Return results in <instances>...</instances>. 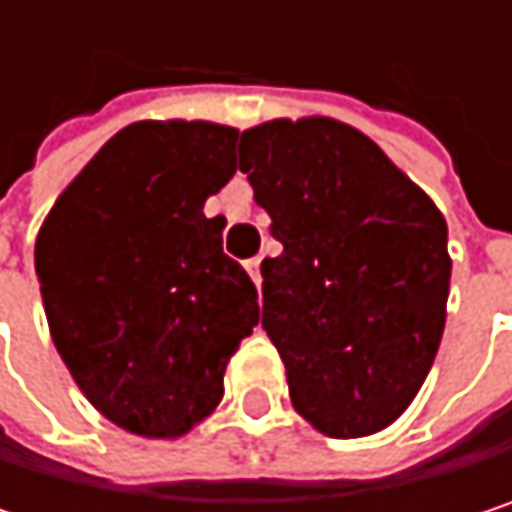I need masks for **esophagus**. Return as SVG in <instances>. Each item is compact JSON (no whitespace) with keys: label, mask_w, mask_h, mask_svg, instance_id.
Segmentation results:
<instances>
[{"label":"esophagus","mask_w":512,"mask_h":512,"mask_svg":"<svg viewBox=\"0 0 512 512\" xmlns=\"http://www.w3.org/2000/svg\"><path fill=\"white\" fill-rule=\"evenodd\" d=\"M246 269H249V275H252V281H255L257 287H260V257H252V260H246Z\"/></svg>","instance_id":"obj_1"}]
</instances>
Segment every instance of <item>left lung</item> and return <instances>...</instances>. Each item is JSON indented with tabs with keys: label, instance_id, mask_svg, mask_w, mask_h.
<instances>
[{
	"label": "left lung",
	"instance_id": "obj_1",
	"mask_svg": "<svg viewBox=\"0 0 512 512\" xmlns=\"http://www.w3.org/2000/svg\"><path fill=\"white\" fill-rule=\"evenodd\" d=\"M240 171L284 246L260 263L263 329L293 409L323 436L394 424L448 317V225L361 130L311 115L243 130Z\"/></svg>",
	"mask_w": 512,
	"mask_h": 512
}]
</instances>
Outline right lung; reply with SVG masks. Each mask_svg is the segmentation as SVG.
I'll return each instance as SVG.
<instances>
[{
  "instance_id": "obj_1",
  "label": "right lung",
  "mask_w": 512,
  "mask_h": 512,
  "mask_svg": "<svg viewBox=\"0 0 512 512\" xmlns=\"http://www.w3.org/2000/svg\"><path fill=\"white\" fill-rule=\"evenodd\" d=\"M240 130L136 121L70 180L35 240L50 335L88 403L121 430L180 439L213 415L260 320L246 269L204 204L237 171Z\"/></svg>"
}]
</instances>
